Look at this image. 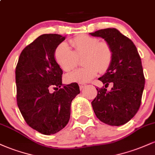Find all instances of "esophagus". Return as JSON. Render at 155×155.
<instances>
[{"instance_id": "esophagus-1", "label": "esophagus", "mask_w": 155, "mask_h": 155, "mask_svg": "<svg viewBox=\"0 0 155 155\" xmlns=\"http://www.w3.org/2000/svg\"><path fill=\"white\" fill-rule=\"evenodd\" d=\"M86 84H84V83H80L79 84V88H80V90H82L85 87H86Z\"/></svg>"}]
</instances>
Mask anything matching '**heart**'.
I'll use <instances>...</instances> for the list:
<instances>
[{
    "label": "heart",
    "instance_id": "b5f03b06",
    "mask_svg": "<svg viewBox=\"0 0 155 155\" xmlns=\"http://www.w3.org/2000/svg\"><path fill=\"white\" fill-rule=\"evenodd\" d=\"M71 47L67 44L61 43L54 51L57 63L65 71L73 70L78 64V59L82 58L84 67L76 69L65 75L67 82L85 83L97 75V72L104 73L108 70L113 60V50L106 41H99L95 37L81 34L69 41Z\"/></svg>",
    "mask_w": 155,
    "mask_h": 155
}]
</instances>
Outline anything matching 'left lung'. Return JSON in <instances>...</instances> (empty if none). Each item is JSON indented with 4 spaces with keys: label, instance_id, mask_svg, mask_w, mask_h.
Segmentation results:
<instances>
[{
    "label": "left lung",
    "instance_id": "8db88e82",
    "mask_svg": "<svg viewBox=\"0 0 155 155\" xmlns=\"http://www.w3.org/2000/svg\"><path fill=\"white\" fill-rule=\"evenodd\" d=\"M104 38L113 50V60L106 73L99 78L105 84L113 83L110 91L96 88L97 95L92 106L96 117L105 124L120 126L136 115L141 103L144 88L141 60L130 39L116 28H106L90 33Z\"/></svg>",
    "mask_w": 155,
    "mask_h": 155
}]
</instances>
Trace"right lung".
Returning a JSON list of instances; mask_svg holds the SVG:
<instances>
[{
  "label": "right lung",
  "mask_w": 155,
  "mask_h": 155,
  "mask_svg": "<svg viewBox=\"0 0 155 155\" xmlns=\"http://www.w3.org/2000/svg\"><path fill=\"white\" fill-rule=\"evenodd\" d=\"M65 39L58 34L40 35L22 51L16 67L19 111L30 127L44 135L66 126L71 104L80 93L78 84L63 86V71L54 58L55 49Z\"/></svg>",
  "instance_id": "1"
}]
</instances>
